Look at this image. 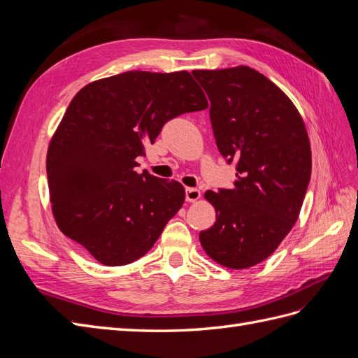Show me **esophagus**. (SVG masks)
<instances>
[{"instance_id": "esophagus-1", "label": "esophagus", "mask_w": 358, "mask_h": 358, "mask_svg": "<svg viewBox=\"0 0 358 358\" xmlns=\"http://www.w3.org/2000/svg\"><path fill=\"white\" fill-rule=\"evenodd\" d=\"M200 196H201V192L197 188H187V191H185L187 201H197L200 199Z\"/></svg>"}]
</instances>
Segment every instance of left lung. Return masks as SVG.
Listing matches in <instances>:
<instances>
[{"instance_id":"obj_1","label":"left lung","mask_w":358,"mask_h":358,"mask_svg":"<svg viewBox=\"0 0 358 358\" xmlns=\"http://www.w3.org/2000/svg\"><path fill=\"white\" fill-rule=\"evenodd\" d=\"M192 76L210 100L220 154L236 164L231 189L204 194L216 221L200 231V243L216 263L251 267L275 252L299 218L312 170L306 128L288 96L254 69Z\"/></svg>"}]
</instances>
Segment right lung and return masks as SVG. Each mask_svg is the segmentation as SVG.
Here are the masks:
<instances>
[{"instance_id":"right-lung-1","label":"right lung","mask_w":358,"mask_h":358,"mask_svg":"<svg viewBox=\"0 0 358 358\" xmlns=\"http://www.w3.org/2000/svg\"><path fill=\"white\" fill-rule=\"evenodd\" d=\"M206 107L188 71H127L82 88L48 150L59 230L104 266L143 257L182 208L185 189L146 170L138 175L136 158L171 119Z\"/></svg>"}]
</instances>
